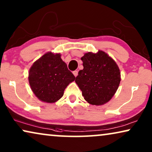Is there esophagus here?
Returning <instances> with one entry per match:
<instances>
[{
    "label": "esophagus",
    "mask_w": 152,
    "mask_h": 152,
    "mask_svg": "<svg viewBox=\"0 0 152 152\" xmlns=\"http://www.w3.org/2000/svg\"><path fill=\"white\" fill-rule=\"evenodd\" d=\"M72 73H73L75 77H77V75H78V71H77V70H75V71L72 72Z\"/></svg>",
    "instance_id": "1"
}]
</instances>
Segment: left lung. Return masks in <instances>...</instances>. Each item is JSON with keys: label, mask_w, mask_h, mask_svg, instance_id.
<instances>
[{"label": "left lung", "mask_w": 152, "mask_h": 152, "mask_svg": "<svg viewBox=\"0 0 152 152\" xmlns=\"http://www.w3.org/2000/svg\"><path fill=\"white\" fill-rule=\"evenodd\" d=\"M84 68L75 82L82 96L92 105H103L113 97L119 87L121 75L116 62L102 50L85 53L81 58Z\"/></svg>", "instance_id": "obj_1"}]
</instances>
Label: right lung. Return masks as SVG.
<instances>
[{"mask_svg":"<svg viewBox=\"0 0 152 152\" xmlns=\"http://www.w3.org/2000/svg\"><path fill=\"white\" fill-rule=\"evenodd\" d=\"M75 77L68 69L60 53L48 52L33 63L29 70L31 89L39 100L55 103L61 98Z\"/></svg>","mask_w":152,"mask_h":152,"instance_id":"obj_1","label":"right lung"}]
</instances>
